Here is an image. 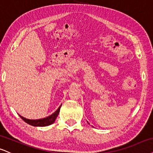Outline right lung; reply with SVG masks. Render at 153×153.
Masks as SVG:
<instances>
[{"instance_id":"obj_1","label":"right lung","mask_w":153,"mask_h":153,"mask_svg":"<svg viewBox=\"0 0 153 153\" xmlns=\"http://www.w3.org/2000/svg\"><path fill=\"white\" fill-rule=\"evenodd\" d=\"M60 107H61V105L59 107L58 109L54 113L52 114L51 115H50V116L45 117V118H43V119L29 120V119L25 118V117H22V116H21V115H19V116L21 117V119L23 120L25 123H27V124L30 125V126H50V125L53 124V123L55 122L57 116L58 115L59 112H60Z\"/></svg>"}]
</instances>
